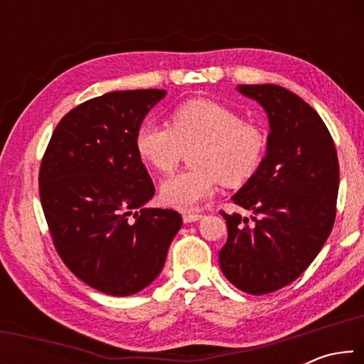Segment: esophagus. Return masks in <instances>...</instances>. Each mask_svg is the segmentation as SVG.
<instances>
[{"label": "esophagus", "instance_id": "esophagus-1", "mask_svg": "<svg viewBox=\"0 0 364 364\" xmlns=\"http://www.w3.org/2000/svg\"><path fill=\"white\" fill-rule=\"evenodd\" d=\"M202 215L200 213H194V212H184L183 213V221L184 223H193V221L200 220Z\"/></svg>", "mask_w": 364, "mask_h": 364}]
</instances>
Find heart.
Returning <instances> with one entry per match:
<instances>
[{
    "label": "heart",
    "instance_id": "heart-1",
    "mask_svg": "<svg viewBox=\"0 0 364 364\" xmlns=\"http://www.w3.org/2000/svg\"><path fill=\"white\" fill-rule=\"evenodd\" d=\"M189 151L193 167L167 178L160 186L165 204L181 210L210 197L217 184L239 186L255 175L267 151V134L258 123L208 97H193L171 110L168 127L146 122L134 134L141 160L168 173Z\"/></svg>",
    "mask_w": 364,
    "mask_h": 364
}]
</instances>
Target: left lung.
I'll list each match as a JSON object with an SVG mask.
<instances>
[{"label":"left lung","mask_w":364,"mask_h":364,"mask_svg":"<svg viewBox=\"0 0 364 364\" xmlns=\"http://www.w3.org/2000/svg\"><path fill=\"white\" fill-rule=\"evenodd\" d=\"M269 119L267 156L232 196L254 213L221 215L228 239L218 254L226 279L263 295L291 284L315 260L334 226L338 193L337 151L311 106L278 85H241Z\"/></svg>","instance_id":"obj_1"}]
</instances>
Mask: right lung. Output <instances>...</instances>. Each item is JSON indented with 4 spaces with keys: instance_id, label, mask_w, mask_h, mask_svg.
<instances>
[{
    "instance_id": "1",
    "label": "right lung",
    "mask_w": 364,
    "mask_h": 364,
    "mask_svg": "<svg viewBox=\"0 0 364 364\" xmlns=\"http://www.w3.org/2000/svg\"><path fill=\"white\" fill-rule=\"evenodd\" d=\"M165 90L112 91L58 123L40 165V199L59 257L96 291L125 297L164 268L183 225L168 208H143L154 183L134 134Z\"/></svg>"
}]
</instances>
